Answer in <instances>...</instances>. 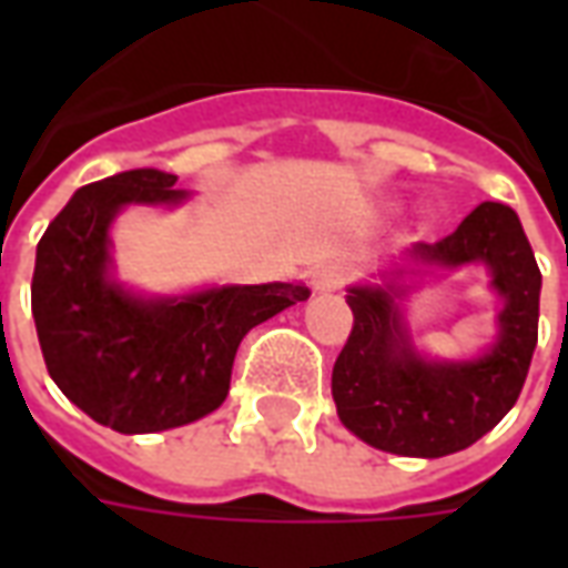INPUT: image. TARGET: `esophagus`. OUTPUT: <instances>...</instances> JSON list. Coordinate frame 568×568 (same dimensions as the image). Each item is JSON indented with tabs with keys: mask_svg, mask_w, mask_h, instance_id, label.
Returning <instances> with one entry per match:
<instances>
[{
	"mask_svg": "<svg viewBox=\"0 0 568 568\" xmlns=\"http://www.w3.org/2000/svg\"><path fill=\"white\" fill-rule=\"evenodd\" d=\"M346 280H349V264L346 261H325L310 276L316 292H337V288H344Z\"/></svg>",
	"mask_w": 568,
	"mask_h": 568,
	"instance_id": "1",
	"label": "esophagus"
}]
</instances>
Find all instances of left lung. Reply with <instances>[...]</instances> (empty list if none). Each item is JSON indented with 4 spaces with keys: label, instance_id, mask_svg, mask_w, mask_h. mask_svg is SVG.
Instances as JSON below:
<instances>
[{
    "label": "left lung",
    "instance_id": "left-lung-1",
    "mask_svg": "<svg viewBox=\"0 0 568 568\" xmlns=\"http://www.w3.org/2000/svg\"><path fill=\"white\" fill-rule=\"evenodd\" d=\"M407 255L438 267L484 264L501 297L496 344L471 362H428L398 310L405 288L395 280L353 285V332L334 362L332 395L341 423L365 444L438 459L484 438L517 402L538 341L541 273L517 212L501 203H480L450 236Z\"/></svg>",
    "mask_w": 568,
    "mask_h": 568
}]
</instances>
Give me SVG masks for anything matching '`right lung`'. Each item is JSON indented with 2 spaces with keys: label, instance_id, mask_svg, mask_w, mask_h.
Listing matches in <instances>:
<instances>
[{
  "label": "right lung",
  "instance_id": "1",
  "mask_svg": "<svg viewBox=\"0 0 568 568\" xmlns=\"http://www.w3.org/2000/svg\"><path fill=\"white\" fill-rule=\"evenodd\" d=\"M173 173L128 170L79 187L39 240L32 320L51 381L100 426L145 435L222 405L240 341L297 301L301 283L140 297L112 280L109 227L128 203L175 206Z\"/></svg>",
  "mask_w": 568,
  "mask_h": 568
}]
</instances>
